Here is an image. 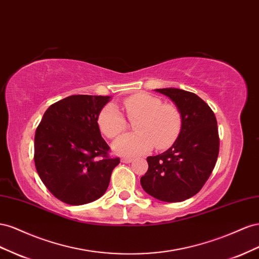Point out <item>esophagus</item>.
I'll return each instance as SVG.
<instances>
[{"label":"esophagus","instance_id":"obj_1","mask_svg":"<svg viewBox=\"0 0 259 259\" xmlns=\"http://www.w3.org/2000/svg\"><path fill=\"white\" fill-rule=\"evenodd\" d=\"M120 160H121V162H124V164H128V162H131L132 160H134V158H131V157H122Z\"/></svg>","mask_w":259,"mask_h":259}]
</instances>
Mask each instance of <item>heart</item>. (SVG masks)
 <instances>
[{
    "mask_svg": "<svg viewBox=\"0 0 259 259\" xmlns=\"http://www.w3.org/2000/svg\"><path fill=\"white\" fill-rule=\"evenodd\" d=\"M129 120L135 121L136 134L116 140L113 149L117 154L135 156L170 146L178 139L183 123L181 110L174 103H162L161 99L149 93H139L123 101ZM99 128L109 139L119 137L127 129V121L114 104H108L98 117Z\"/></svg>",
    "mask_w": 259,
    "mask_h": 259,
    "instance_id": "1",
    "label": "heart"
}]
</instances>
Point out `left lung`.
<instances>
[{
    "instance_id": "1",
    "label": "left lung",
    "mask_w": 259,
    "mask_h": 259,
    "mask_svg": "<svg viewBox=\"0 0 259 259\" xmlns=\"http://www.w3.org/2000/svg\"><path fill=\"white\" fill-rule=\"evenodd\" d=\"M179 107L182 129L170 149L146 158L141 177L147 194L162 202H182L198 193L208 180L219 153L216 116L196 94L176 88L156 89Z\"/></svg>"
}]
</instances>
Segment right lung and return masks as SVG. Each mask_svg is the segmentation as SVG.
Segmentation results:
<instances>
[{
  "label": "right lung",
  "instance_id": "add662e5",
  "mask_svg": "<svg viewBox=\"0 0 259 259\" xmlns=\"http://www.w3.org/2000/svg\"><path fill=\"white\" fill-rule=\"evenodd\" d=\"M110 97L70 95L52 104L34 136L40 179L60 201L83 205L105 193L118 157L108 156L98 117Z\"/></svg>",
  "mask_w": 259,
  "mask_h": 259
}]
</instances>
